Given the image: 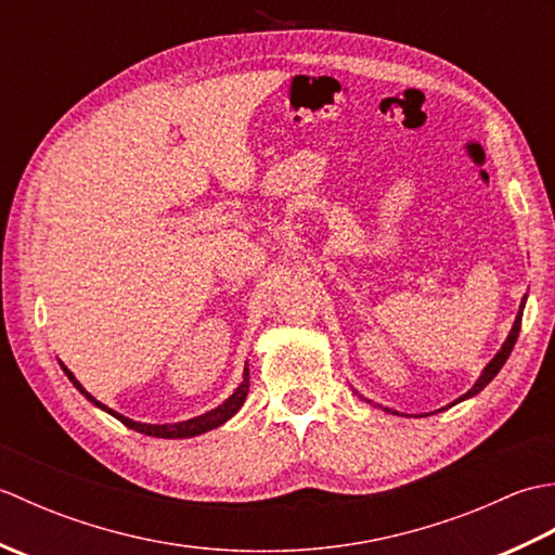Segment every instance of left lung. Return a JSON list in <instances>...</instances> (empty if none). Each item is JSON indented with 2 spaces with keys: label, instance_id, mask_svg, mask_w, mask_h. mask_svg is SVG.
Instances as JSON below:
<instances>
[{
  "label": "left lung",
  "instance_id": "1",
  "mask_svg": "<svg viewBox=\"0 0 555 555\" xmlns=\"http://www.w3.org/2000/svg\"><path fill=\"white\" fill-rule=\"evenodd\" d=\"M522 310H525V298H522V305H520V312H517V317H515V324H513V328H511V334H508V338H505V344H503V348L496 352V356H493V360L487 364L485 367V372H481V376L477 379V384L469 388V391L465 393V396H460L455 403H460V400H465V398H473V396H477L481 388H485L493 376H496L499 372H501V367L505 364V360L511 358V350H513V346H515V340H517V336H520V324H522Z\"/></svg>",
  "mask_w": 555,
  "mask_h": 555
}]
</instances>
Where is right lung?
Listing matches in <instances>:
<instances>
[{
  "label": "right lung",
  "mask_w": 555,
  "mask_h": 555,
  "mask_svg": "<svg viewBox=\"0 0 555 555\" xmlns=\"http://www.w3.org/2000/svg\"><path fill=\"white\" fill-rule=\"evenodd\" d=\"M62 370L66 372V376L70 382H74V386L78 388V391L86 396L92 405H98V408H102L104 412H109L112 417H116L119 422H124L128 429H135V431H140V434H147V436H159V439H191V436H197V434H205V431H209V429H217V427H221L223 422L227 420H231L235 412L241 410V405L245 403V396H247V391H250V370H247V364H245V370H243V382H241V386L235 388V391L223 400V403L219 405V408H215V410H209V412H205V415H199V417H193V420H185V422H173V424H143V422H133V420H128V417H124V415H119V412H114V410H109L107 405H102L100 400H95L92 398L86 388L80 386V382L76 379L74 374H70L64 364H62Z\"/></svg>",
  "instance_id": "add662e5"
}]
</instances>
